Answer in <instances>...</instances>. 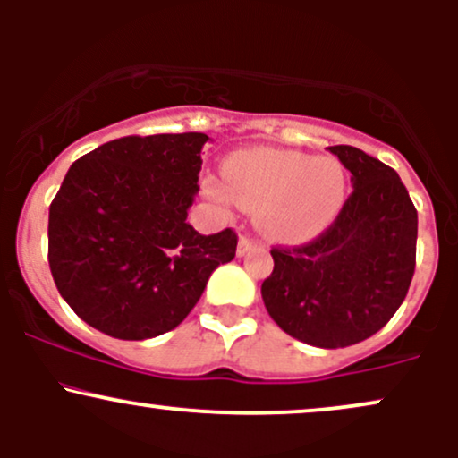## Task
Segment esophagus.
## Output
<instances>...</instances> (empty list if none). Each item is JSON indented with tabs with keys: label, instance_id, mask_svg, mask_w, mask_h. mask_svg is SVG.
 Listing matches in <instances>:
<instances>
[{
	"label": "esophagus",
	"instance_id": "esophagus-1",
	"mask_svg": "<svg viewBox=\"0 0 458 458\" xmlns=\"http://www.w3.org/2000/svg\"><path fill=\"white\" fill-rule=\"evenodd\" d=\"M256 245H259V241L251 239V236L243 234V236H241V239H239V250H236V254H239V256H245L247 251H250L251 247H256Z\"/></svg>",
	"mask_w": 458,
	"mask_h": 458
}]
</instances>
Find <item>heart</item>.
<instances>
[{
	"instance_id": "b5f03b06",
	"label": "heart",
	"mask_w": 458,
	"mask_h": 458,
	"mask_svg": "<svg viewBox=\"0 0 458 458\" xmlns=\"http://www.w3.org/2000/svg\"><path fill=\"white\" fill-rule=\"evenodd\" d=\"M225 182L204 178L217 204L256 213L260 230L282 243L314 239L338 217L346 199V170L334 155L299 150H243L224 165Z\"/></svg>"
}]
</instances>
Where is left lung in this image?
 Here are the masks:
<instances>
[{
	"instance_id": "obj_1",
	"label": "left lung",
	"mask_w": 458,
	"mask_h": 458,
	"mask_svg": "<svg viewBox=\"0 0 458 458\" xmlns=\"http://www.w3.org/2000/svg\"><path fill=\"white\" fill-rule=\"evenodd\" d=\"M353 191L334 224L297 247H273L262 301L301 343L340 349L370 338L404 301L415 269L418 211L401 176L353 146H329Z\"/></svg>"
}]
</instances>
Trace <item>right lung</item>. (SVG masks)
I'll return each mask as SVG.
<instances>
[{
	"label": "right lung",
	"mask_w": 458,
	"mask_h": 458,
	"mask_svg": "<svg viewBox=\"0 0 458 458\" xmlns=\"http://www.w3.org/2000/svg\"><path fill=\"white\" fill-rule=\"evenodd\" d=\"M204 133L129 135L77 159L49 207V267L79 318L120 340L181 325L208 277L236 254V233L187 222Z\"/></svg>",
	"instance_id": "right-lung-1"
}]
</instances>
